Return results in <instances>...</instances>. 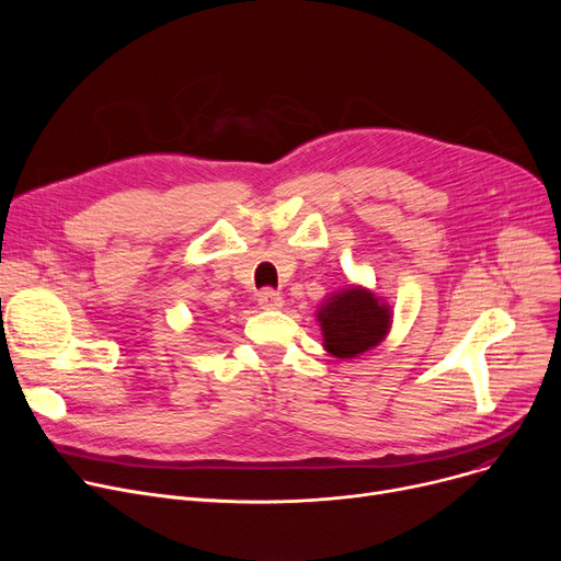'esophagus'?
<instances>
[{"mask_svg": "<svg viewBox=\"0 0 561 561\" xmlns=\"http://www.w3.org/2000/svg\"><path fill=\"white\" fill-rule=\"evenodd\" d=\"M256 300H259V307H261V309H265V311H271V309H282V307H284V298L279 296L277 290H273V288H265V290H261Z\"/></svg>", "mask_w": 561, "mask_h": 561, "instance_id": "esophagus-1", "label": "esophagus"}]
</instances>
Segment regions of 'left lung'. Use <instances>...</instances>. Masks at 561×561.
<instances>
[{
    "mask_svg": "<svg viewBox=\"0 0 561 561\" xmlns=\"http://www.w3.org/2000/svg\"><path fill=\"white\" fill-rule=\"evenodd\" d=\"M330 355L352 359L379 345L391 330V307L362 286H347L316 313Z\"/></svg>",
    "mask_w": 561,
    "mask_h": 561,
    "instance_id": "obj_1",
    "label": "left lung"
}]
</instances>
